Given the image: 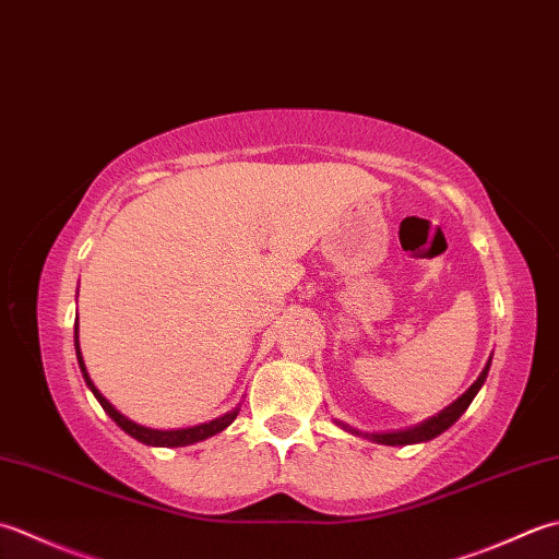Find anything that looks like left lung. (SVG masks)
<instances>
[{
    "mask_svg": "<svg viewBox=\"0 0 559 559\" xmlns=\"http://www.w3.org/2000/svg\"><path fill=\"white\" fill-rule=\"evenodd\" d=\"M489 364H491V360H489ZM489 364L485 366L483 373H479V378L475 380V385L469 388L461 400H455V402L451 404V407L443 409V412L439 414V417L424 421L421 426H417V429H409V431H397V433H370V439L378 441V443H385V445H407V443H419V441H431V439H436V436L443 433V431L448 429V426H453L457 419H461V414L469 407V402L475 400L479 388H483L485 380H487ZM338 426H344L346 431H354L352 426H346V424H338ZM354 433H358V431H354Z\"/></svg>",
    "mask_w": 559,
    "mask_h": 559,
    "instance_id": "obj_1",
    "label": "left lung"
}]
</instances>
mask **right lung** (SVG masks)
I'll list each match as a JSON object with an SVG mask.
<instances>
[{"label":"right lung","instance_id":"right-lung-1","mask_svg":"<svg viewBox=\"0 0 559 559\" xmlns=\"http://www.w3.org/2000/svg\"><path fill=\"white\" fill-rule=\"evenodd\" d=\"M74 336H76V334H74ZM74 346H76V360H80L82 376H84V380H86V385H90V390L94 392V397L98 400V404H102L104 412H106L108 417H111V419H114V421L120 426V429H123L126 433L133 436V439H138L140 443H147V445H162V448L191 445V443H199V441L207 439V436H215V433H221L223 429H227V426L237 419L239 409H233V412H229V414H225V417L215 419V421H211V424L193 426V429H179V431H155V429H145V426H140V424H135V421L126 419L123 414H120V412L114 407V404L108 402V400L102 395V392H98V390L94 388L92 378L86 376V368H84V360H82V354H80V344H76V338H74Z\"/></svg>","mask_w":559,"mask_h":559}]
</instances>
